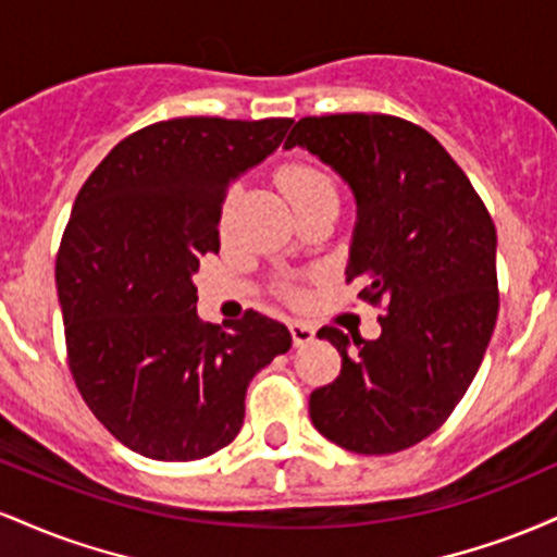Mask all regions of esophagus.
<instances>
[{
    "label": "esophagus",
    "instance_id": "obj_1",
    "mask_svg": "<svg viewBox=\"0 0 557 557\" xmlns=\"http://www.w3.org/2000/svg\"><path fill=\"white\" fill-rule=\"evenodd\" d=\"M290 335H293V345H306L314 341V327L306 322H290Z\"/></svg>",
    "mask_w": 557,
    "mask_h": 557
}]
</instances>
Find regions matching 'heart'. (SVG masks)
Instances as JSON below:
<instances>
[{
    "label": "heart",
    "instance_id": "1",
    "mask_svg": "<svg viewBox=\"0 0 557 557\" xmlns=\"http://www.w3.org/2000/svg\"><path fill=\"white\" fill-rule=\"evenodd\" d=\"M277 181L280 188L285 190V196L293 201V207L322 194H335V183H332L327 172L311 168V164H290V168L280 172Z\"/></svg>",
    "mask_w": 557,
    "mask_h": 557
}]
</instances>
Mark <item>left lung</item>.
Wrapping results in <instances>:
<instances>
[{
  "label": "left lung",
  "instance_id": "8db88e82",
  "mask_svg": "<svg viewBox=\"0 0 557 557\" xmlns=\"http://www.w3.org/2000/svg\"><path fill=\"white\" fill-rule=\"evenodd\" d=\"M311 151L356 196L348 283L376 306L382 335L322 327L343 367L309 398L324 437L387 456L445 424L497 322V235L466 172L424 127L393 114H324L293 125L285 149Z\"/></svg>",
  "mask_w": 557,
  "mask_h": 557
}]
</instances>
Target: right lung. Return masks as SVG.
<instances>
[{
    "label": "right lung",
    "instance_id": "obj_1",
    "mask_svg": "<svg viewBox=\"0 0 557 557\" xmlns=\"http://www.w3.org/2000/svg\"><path fill=\"white\" fill-rule=\"evenodd\" d=\"M290 117H175L101 159L57 251L67 367L94 417L133 453L198 461L230 445L259 369L290 348L248 309L225 330L196 314L194 274L220 251L230 183L283 144Z\"/></svg>",
    "mask_w": 557,
    "mask_h": 557
}]
</instances>
